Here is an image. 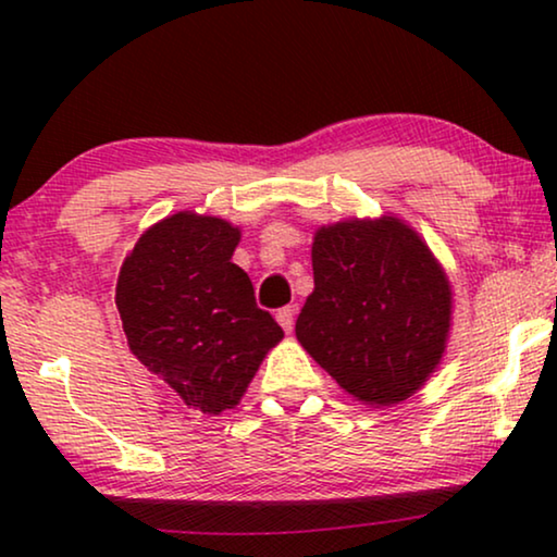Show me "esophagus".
Instances as JSON below:
<instances>
[{
	"label": "esophagus",
	"instance_id": "esophagus-1",
	"mask_svg": "<svg viewBox=\"0 0 557 557\" xmlns=\"http://www.w3.org/2000/svg\"><path fill=\"white\" fill-rule=\"evenodd\" d=\"M276 319H278V324L284 326V332H292L294 330V309L292 307L278 309L276 311Z\"/></svg>",
	"mask_w": 557,
	"mask_h": 557
}]
</instances>
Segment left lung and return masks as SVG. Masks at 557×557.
I'll return each mask as SVG.
<instances>
[{"label": "left lung", "instance_id": "8db88e82", "mask_svg": "<svg viewBox=\"0 0 557 557\" xmlns=\"http://www.w3.org/2000/svg\"><path fill=\"white\" fill-rule=\"evenodd\" d=\"M311 265L296 339L357 400H406L451 326V288L429 246L398 218L347 220L314 235Z\"/></svg>", "mask_w": 557, "mask_h": 557}]
</instances>
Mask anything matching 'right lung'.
Masks as SVG:
<instances>
[{
	"instance_id": "add662e5",
	"label": "right lung",
	"mask_w": 557,
	"mask_h": 557,
	"mask_svg": "<svg viewBox=\"0 0 557 557\" xmlns=\"http://www.w3.org/2000/svg\"><path fill=\"white\" fill-rule=\"evenodd\" d=\"M240 231L177 212L151 225L121 265L116 307L132 352L202 413L238 406L284 330L258 309L235 265Z\"/></svg>"
}]
</instances>
